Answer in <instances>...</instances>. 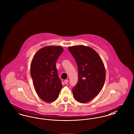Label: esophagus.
Wrapping results in <instances>:
<instances>
[{"instance_id":"34e87169","label":"esophagus","mask_w":134,"mask_h":134,"mask_svg":"<svg viewBox=\"0 0 134 134\" xmlns=\"http://www.w3.org/2000/svg\"><path fill=\"white\" fill-rule=\"evenodd\" d=\"M68 82V80H67V79H66V80H65V81H64V83H65V84H67Z\"/></svg>"}]
</instances>
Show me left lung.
I'll list each match as a JSON object with an SVG mask.
<instances>
[{"mask_svg":"<svg viewBox=\"0 0 134 134\" xmlns=\"http://www.w3.org/2000/svg\"><path fill=\"white\" fill-rule=\"evenodd\" d=\"M76 62L78 80L72 89L77 102L86 103L97 96L105 80V70L99 55L91 48L83 45L68 47Z\"/></svg>","mask_w":134,"mask_h":134,"instance_id":"left-lung-1","label":"left lung"}]
</instances>
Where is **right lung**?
I'll use <instances>...</instances> for the list:
<instances>
[{"label":"right lung","instance_id":"right-lung-1","mask_svg":"<svg viewBox=\"0 0 134 134\" xmlns=\"http://www.w3.org/2000/svg\"><path fill=\"white\" fill-rule=\"evenodd\" d=\"M63 51L61 46H46L32 58L31 75L34 86L39 97L46 102L55 101L62 88L56 62Z\"/></svg>","mask_w":134,"mask_h":134}]
</instances>
